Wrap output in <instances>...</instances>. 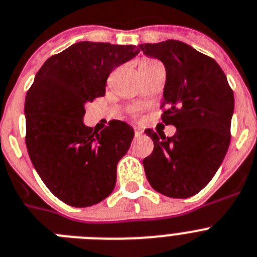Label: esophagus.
Segmentation results:
<instances>
[{
	"instance_id": "esophagus-1",
	"label": "esophagus",
	"mask_w": 257,
	"mask_h": 257,
	"mask_svg": "<svg viewBox=\"0 0 257 257\" xmlns=\"http://www.w3.org/2000/svg\"><path fill=\"white\" fill-rule=\"evenodd\" d=\"M143 135V130L140 127H135V138H140Z\"/></svg>"
}]
</instances>
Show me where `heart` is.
<instances>
[{"label": "heart", "instance_id": "b5f03b06", "mask_svg": "<svg viewBox=\"0 0 257 257\" xmlns=\"http://www.w3.org/2000/svg\"><path fill=\"white\" fill-rule=\"evenodd\" d=\"M155 62H157V61H155V60H143L142 62H140L139 67H146V66H150V65H152V63H155Z\"/></svg>", "mask_w": 257, "mask_h": 257}]
</instances>
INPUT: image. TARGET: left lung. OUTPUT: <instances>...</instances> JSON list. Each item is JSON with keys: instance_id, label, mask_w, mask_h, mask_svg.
Listing matches in <instances>:
<instances>
[{"instance_id": "obj_1", "label": "left lung", "mask_w": 257, "mask_h": 257, "mask_svg": "<svg viewBox=\"0 0 257 257\" xmlns=\"http://www.w3.org/2000/svg\"><path fill=\"white\" fill-rule=\"evenodd\" d=\"M143 53L165 65L161 115L172 138L151 128L153 152L143 160L150 185L160 194L186 199L213 178L230 144L234 93L218 63L178 40L142 44Z\"/></svg>"}]
</instances>
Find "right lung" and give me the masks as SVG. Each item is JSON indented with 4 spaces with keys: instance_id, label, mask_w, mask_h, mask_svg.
I'll return each mask as SVG.
<instances>
[{
    "instance_id": "right-lung-1",
    "label": "right lung",
    "mask_w": 257,
    "mask_h": 257,
    "mask_svg": "<svg viewBox=\"0 0 257 257\" xmlns=\"http://www.w3.org/2000/svg\"><path fill=\"white\" fill-rule=\"evenodd\" d=\"M138 53L135 45L80 41L48 58L28 89V155L50 192L71 207H91L114 190L133 127L110 120L92 131L83 123L84 105L104 96L109 74Z\"/></svg>"
}]
</instances>
